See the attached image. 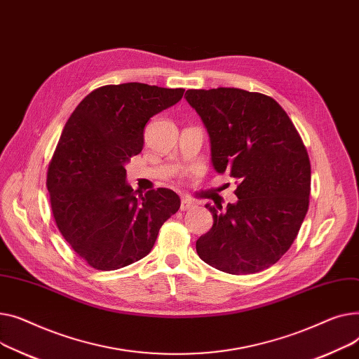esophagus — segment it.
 Returning <instances> with one entry per match:
<instances>
[{"label": "esophagus", "mask_w": 359, "mask_h": 359, "mask_svg": "<svg viewBox=\"0 0 359 359\" xmlns=\"http://www.w3.org/2000/svg\"><path fill=\"white\" fill-rule=\"evenodd\" d=\"M194 207H196V204L189 198H182L181 200V210H182V212H188V210H191Z\"/></svg>", "instance_id": "1"}]
</instances>
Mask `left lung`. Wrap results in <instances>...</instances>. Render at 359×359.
Instances as JSON below:
<instances>
[{"label": "left lung", "mask_w": 359, "mask_h": 359, "mask_svg": "<svg viewBox=\"0 0 359 359\" xmlns=\"http://www.w3.org/2000/svg\"><path fill=\"white\" fill-rule=\"evenodd\" d=\"M201 117L217 174L236 180L235 204L205 207L213 227L196 243L219 271L243 276L278 262L297 238L309 210L310 159L281 105L239 88L188 90Z\"/></svg>", "instance_id": "1"}]
</instances>
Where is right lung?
Masks as SVG:
<instances>
[{
  "label": "right lung",
  "mask_w": 359,
  "mask_h": 359,
  "mask_svg": "<svg viewBox=\"0 0 359 359\" xmlns=\"http://www.w3.org/2000/svg\"><path fill=\"white\" fill-rule=\"evenodd\" d=\"M184 91L140 82L104 86L76 105L63 128L46 187L60 235L90 266L114 271L144 258L178 212L172 189L136 197L124 163L142 152L146 123Z\"/></svg>",
  "instance_id": "right-lung-1"
}]
</instances>
